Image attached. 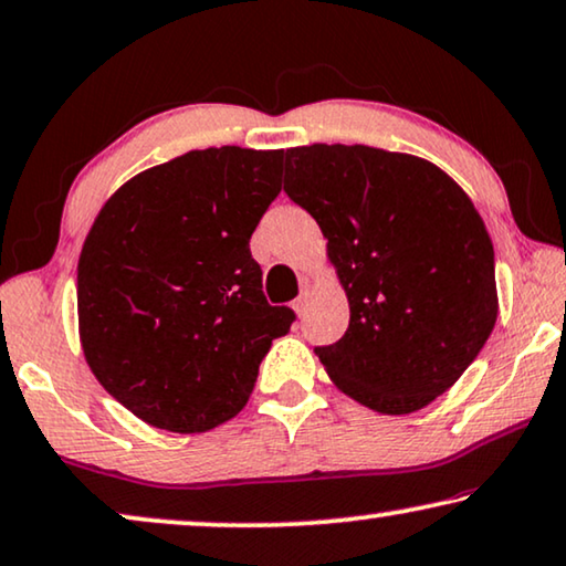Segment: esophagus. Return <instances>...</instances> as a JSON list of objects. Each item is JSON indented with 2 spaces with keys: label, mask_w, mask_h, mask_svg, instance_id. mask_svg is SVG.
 <instances>
[{
  "label": "esophagus",
  "mask_w": 566,
  "mask_h": 566,
  "mask_svg": "<svg viewBox=\"0 0 566 566\" xmlns=\"http://www.w3.org/2000/svg\"><path fill=\"white\" fill-rule=\"evenodd\" d=\"M293 308H296L298 316H306V311H308V293H303V296H298L296 301H293Z\"/></svg>",
  "instance_id": "esophagus-1"
}]
</instances>
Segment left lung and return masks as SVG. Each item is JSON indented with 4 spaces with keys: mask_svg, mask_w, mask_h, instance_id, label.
I'll list each match as a JSON object with an SVG mask.
<instances>
[{
    "mask_svg": "<svg viewBox=\"0 0 566 566\" xmlns=\"http://www.w3.org/2000/svg\"><path fill=\"white\" fill-rule=\"evenodd\" d=\"M283 188L316 219L349 301L344 337L314 349L326 375L385 416L429 406L497 318L493 242L470 196L416 155L324 143L285 153Z\"/></svg>",
    "mask_w": 566,
    "mask_h": 566,
    "instance_id": "left-lung-1",
    "label": "left lung"
}]
</instances>
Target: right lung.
<instances>
[{
    "label": "right lung",
    "mask_w": 566,
    "mask_h": 566,
    "mask_svg": "<svg viewBox=\"0 0 566 566\" xmlns=\"http://www.w3.org/2000/svg\"><path fill=\"white\" fill-rule=\"evenodd\" d=\"M283 150L207 147L147 168L96 214L78 258L86 365L137 419L201 433L248 403L293 311L270 306L250 237Z\"/></svg>",
    "instance_id": "1"
}]
</instances>
